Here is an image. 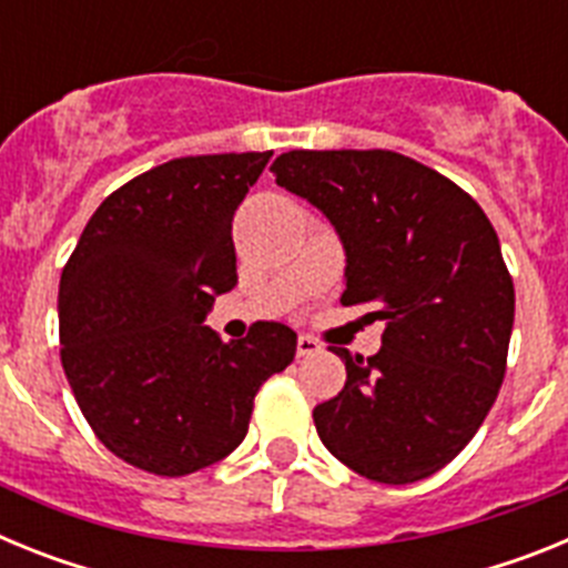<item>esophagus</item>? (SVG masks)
<instances>
[{"label":"esophagus","instance_id":"34e87169","mask_svg":"<svg viewBox=\"0 0 568 568\" xmlns=\"http://www.w3.org/2000/svg\"><path fill=\"white\" fill-rule=\"evenodd\" d=\"M295 353H298V358H310V355L321 353V344L315 338H310V335H298Z\"/></svg>","mask_w":568,"mask_h":568}]
</instances>
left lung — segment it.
I'll list each match as a JSON object with an SVG mask.
<instances>
[{
  "mask_svg": "<svg viewBox=\"0 0 568 568\" xmlns=\"http://www.w3.org/2000/svg\"><path fill=\"white\" fill-rule=\"evenodd\" d=\"M270 170L341 235V304L384 321L373 358L333 346L346 384L313 409L318 438L378 484L429 478L504 384L515 284L498 233L458 184L393 150H290Z\"/></svg>",
  "mask_w": 568,
  "mask_h": 568,
  "instance_id": "8db88e82",
  "label": "left lung"
}]
</instances>
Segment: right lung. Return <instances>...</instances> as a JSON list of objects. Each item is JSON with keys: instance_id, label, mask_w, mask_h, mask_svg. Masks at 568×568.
I'll return each mask as SVG.
<instances>
[{"instance_id": "obj_1", "label": "right lung", "mask_w": 568, "mask_h": 568, "mask_svg": "<svg viewBox=\"0 0 568 568\" xmlns=\"http://www.w3.org/2000/svg\"><path fill=\"white\" fill-rule=\"evenodd\" d=\"M270 155H184L135 175L64 264V375L97 438L135 469L179 478L227 458L261 384L295 358L298 338L275 321L230 344L204 327L239 284L233 215Z\"/></svg>"}]
</instances>
